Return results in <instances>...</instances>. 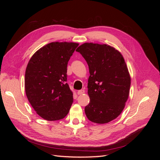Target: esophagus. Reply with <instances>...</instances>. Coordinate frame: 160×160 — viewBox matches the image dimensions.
<instances>
[{"mask_svg": "<svg viewBox=\"0 0 160 160\" xmlns=\"http://www.w3.org/2000/svg\"><path fill=\"white\" fill-rule=\"evenodd\" d=\"M84 93H85L84 89H81V90H79V91H77V94H78V95H82V94H83Z\"/></svg>", "mask_w": 160, "mask_h": 160, "instance_id": "34e87169", "label": "esophagus"}]
</instances>
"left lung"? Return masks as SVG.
Here are the masks:
<instances>
[{
	"instance_id": "obj_1",
	"label": "left lung",
	"mask_w": 160,
	"mask_h": 160,
	"mask_svg": "<svg viewBox=\"0 0 160 160\" xmlns=\"http://www.w3.org/2000/svg\"><path fill=\"white\" fill-rule=\"evenodd\" d=\"M76 51L89 69L87 118L96 123H109L122 112L129 97L131 77L125 61L119 51L105 44L85 42Z\"/></svg>"
}]
</instances>
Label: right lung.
<instances>
[{
	"mask_svg": "<svg viewBox=\"0 0 160 160\" xmlns=\"http://www.w3.org/2000/svg\"><path fill=\"white\" fill-rule=\"evenodd\" d=\"M79 44L52 42L35 52L25 71L27 99L37 113L47 121L63 119L73 102L67 82V64Z\"/></svg>",
	"mask_w": 160,
	"mask_h": 160,
	"instance_id": "obj_1",
	"label": "right lung"
}]
</instances>
